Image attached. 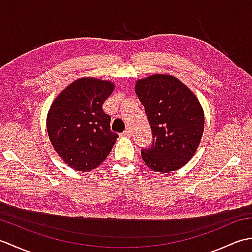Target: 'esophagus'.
<instances>
[{"mask_svg":"<svg viewBox=\"0 0 252 252\" xmlns=\"http://www.w3.org/2000/svg\"><path fill=\"white\" fill-rule=\"evenodd\" d=\"M122 136H130L131 135V130L130 129H126L123 131V133L121 134Z\"/></svg>","mask_w":252,"mask_h":252,"instance_id":"obj_1","label":"esophagus"}]
</instances>
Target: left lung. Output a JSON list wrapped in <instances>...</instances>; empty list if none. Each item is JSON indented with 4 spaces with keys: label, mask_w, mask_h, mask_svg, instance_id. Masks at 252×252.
<instances>
[{
    "label": "left lung",
    "mask_w": 252,
    "mask_h": 252,
    "mask_svg": "<svg viewBox=\"0 0 252 252\" xmlns=\"http://www.w3.org/2000/svg\"><path fill=\"white\" fill-rule=\"evenodd\" d=\"M141 100L153 133V144L142 149L148 168L169 173L189 161L199 146L205 115L196 95L170 74H153L137 80Z\"/></svg>",
    "instance_id": "8db88e82"
}]
</instances>
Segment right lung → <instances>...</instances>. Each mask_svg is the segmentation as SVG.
Returning a JSON list of instances; mask_svg holds the SVG:
<instances>
[{"label":"right lung","mask_w":252,"mask_h":252,"mask_svg":"<svg viewBox=\"0 0 252 252\" xmlns=\"http://www.w3.org/2000/svg\"><path fill=\"white\" fill-rule=\"evenodd\" d=\"M115 84L81 78L58 94L47 114L50 141L63 162L77 171H92L111 152L118 136L110 131V116L103 104Z\"/></svg>","instance_id":"right-lung-1"}]
</instances>
